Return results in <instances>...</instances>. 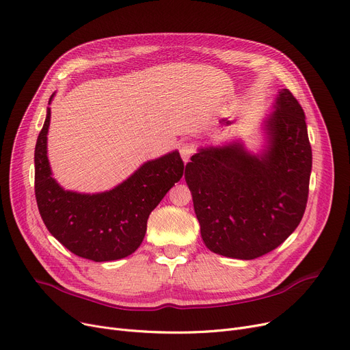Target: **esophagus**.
<instances>
[{
    "label": "esophagus",
    "instance_id": "1",
    "mask_svg": "<svg viewBox=\"0 0 350 350\" xmlns=\"http://www.w3.org/2000/svg\"><path fill=\"white\" fill-rule=\"evenodd\" d=\"M194 153V146L191 143H183L181 147H180V154H181V159L185 163H187L191 157V154Z\"/></svg>",
    "mask_w": 350,
    "mask_h": 350
}]
</instances>
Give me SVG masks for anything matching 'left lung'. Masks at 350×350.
Here are the masks:
<instances>
[{"label":"left lung","mask_w":350,"mask_h":350,"mask_svg":"<svg viewBox=\"0 0 350 350\" xmlns=\"http://www.w3.org/2000/svg\"><path fill=\"white\" fill-rule=\"evenodd\" d=\"M273 109L261 154L240 143L211 146L186 164L201 237L215 254L258 258L280 247L304 217L312 170L305 113L288 89Z\"/></svg>","instance_id":"1"}]
</instances>
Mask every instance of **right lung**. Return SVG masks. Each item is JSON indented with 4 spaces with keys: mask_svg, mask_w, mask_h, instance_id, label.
I'll return each instance as SVG.
<instances>
[{
    "mask_svg": "<svg viewBox=\"0 0 350 350\" xmlns=\"http://www.w3.org/2000/svg\"><path fill=\"white\" fill-rule=\"evenodd\" d=\"M49 120L48 107L33 157L36 204L48 231L72 254L95 262L116 261L133 254L143 241L150 213L183 177L185 163L178 152L144 163L109 191H68L55 181L49 167Z\"/></svg>",
    "mask_w": 350,
    "mask_h": 350,
    "instance_id": "right-lung-1",
    "label": "right lung"
}]
</instances>
